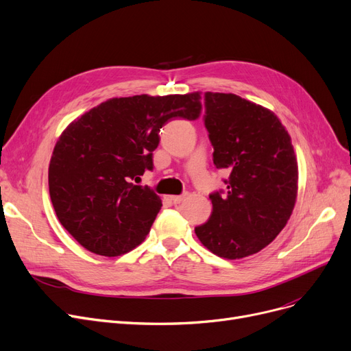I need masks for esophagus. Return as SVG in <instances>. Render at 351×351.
<instances>
[{
    "instance_id": "34e87169",
    "label": "esophagus",
    "mask_w": 351,
    "mask_h": 351,
    "mask_svg": "<svg viewBox=\"0 0 351 351\" xmlns=\"http://www.w3.org/2000/svg\"><path fill=\"white\" fill-rule=\"evenodd\" d=\"M186 195H180V196H171V200L173 202V204H180V202L185 200Z\"/></svg>"
}]
</instances>
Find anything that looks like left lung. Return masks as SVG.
Wrapping results in <instances>:
<instances>
[{"instance_id": "left-lung-1", "label": "left lung", "mask_w": 351, "mask_h": 351, "mask_svg": "<svg viewBox=\"0 0 351 351\" xmlns=\"http://www.w3.org/2000/svg\"><path fill=\"white\" fill-rule=\"evenodd\" d=\"M205 106L213 163L230 175L226 195L209 196L212 215L195 233L213 254L243 259L271 243L290 219L299 188L296 154L270 109L222 92H206Z\"/></svg>"}]
</instances>
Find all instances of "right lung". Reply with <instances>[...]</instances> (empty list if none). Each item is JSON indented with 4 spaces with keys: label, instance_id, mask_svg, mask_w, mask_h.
Segmentation results:
<instances>
[{
    "label": "right lung",
    "instance_id": "add662e5",
    "mask_svg": "<svg viewBox=\"0 0 351 351\" xmlns=\"http://www.w3.org/2000/svg\"><path fill=\"white\" fill-rule=\"evenodd\" d=\"M200 94L110 98L64 129L49 160V196L81 246L114 257L145 241L162 200L132 180L152 169L166 122L199 117Z\"/></svg>",
    "mask_w": 351,
    "mask_h": 351
}]
</instances>
